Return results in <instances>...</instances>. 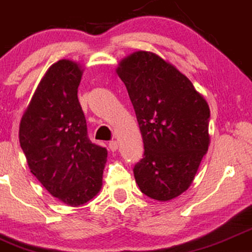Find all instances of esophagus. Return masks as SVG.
<instances>
[{"label": "esophagus", "mask_w": 252, "mask_h": 252, "mask_svg": "<svg viewBox=\"0 0 252 252\" xmlns=\"http://www.w3.org/2000/svg\"><path fill=\"white\" fill-rule=\"evenodd\" d=\"M108 148H109V150H111L112 152L117 151V150H118V141L117 140L109 141V143H108Z\"/></svg>", "instance_id": "obj_1"}]
</instances>
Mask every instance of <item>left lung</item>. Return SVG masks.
<instances>
[{
  "instance_id": "left-lung-1",
  "label": "left lung",
  "mask_w": 252,
  "mask_h": 252,
  "mask_svg": "<svg viewBox=\"0 0 252 252\" xmlns=\"http://www.w3.org/2000/svg\"><path fill=\"white\" fill-rule=\"evenodd\" d=\"M137 115L144 156L133 172L141 193L158 201L189 188L210 145V107L174 65L148 51L119 63Z\"/></svg>"
}]
</instances>
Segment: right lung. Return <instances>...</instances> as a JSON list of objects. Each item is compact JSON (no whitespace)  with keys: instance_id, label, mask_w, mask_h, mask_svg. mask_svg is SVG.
<instances>
[{"instance_id":"right-lung-1","label":"right lung","mask_w":252,"mask_h":252,"mask_svg":"<svg viewBox=\"0 0 252 252\" xmlns=\"http://www.w3.org/2000/svg\"><path fill=\"white\" fill-rule=\"evenodd\" d=\"M83 69L61 59L39 82L20 121L19 139L28 168L52 196L84 205L102 187L107 150L88 138L77 97Z\"/></svg>"}]
</instances>
